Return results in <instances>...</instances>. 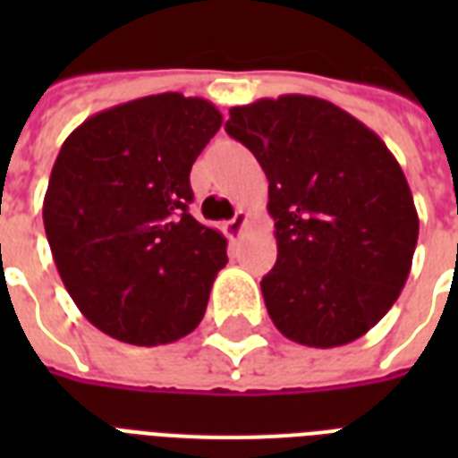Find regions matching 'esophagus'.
<instances>
[{
    "mask_svg": "<svg viewBox=\"0 0 458 458\" xmlns=\"http://www.w3.org/2000/svg\"><path fill=\"white\" fill-rule=\"evenodd\" d=\"M247 223H250V218H247V214L240 208V211H237V214L225 223V233H228L230 240H237V237L242 235L244 228H247Z\"/></svg>",
    "mask_w": 458,
    "mask_h": 458,
    "instance_id": "34e87169",
    "label": "esophagus"
}]
</instances>
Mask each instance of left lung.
Instances as JSON below:
<instances>
[{
	"label": "left lung",
	"mask_w": 458,
	"mask_h": 458,
	"mask_svg": "<svg viewBox=\"0 0 458 458\" xmlns=\"http://www.w3.org/2000/svg\"><path fill=\"white\" fill-rule=\"evenodd\" d=\"M225 132L268 178L278 261L261 293L276 327L306 347L359 340L397 301L419 242L397 158L361 121L318 97L233 106Z\"/></svg>",
	"instance_id": "left-lung-1"
}]
</instances>
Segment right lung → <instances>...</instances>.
Here are the masks:
<instances>
[{"label":"right lung","instance_id":"right-lung-1","mask_svg":"<svg viewBox=\"0 0 458 458\" xmlns=\"http://www.w3.org/2000/svg\"><path fill=\"white\" fill-rule=\"evenodd\" d=\"M221 123L207 99L164 92L99 111L61 147L42 221L68 294L102 333L157 347L204 318L228 242L190 214V171Z\"/></svg>","mask_w":458,"mask_h":458}]
</instances>
